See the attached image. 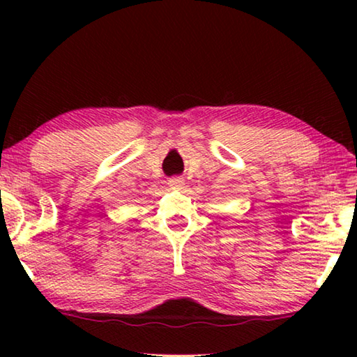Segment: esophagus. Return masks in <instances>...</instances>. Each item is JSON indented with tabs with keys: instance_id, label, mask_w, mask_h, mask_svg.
<instances>
[{
	"instance_id": "34e87169",
	"label": "esophagus",
	"mask_w": 357,
	"mask_h": 357,
	"mask_svg": "<svg viewBox=\"0 0 357 357\" xmlns=\"http://www.w3.org/2000/svg\"><path fill=\"white\" fill-rule=\"evenodd\" d=\"M184 179L183 178H179V176H174V178H172L170 181H168V185L172 187V189H174V190H181V189H184Z\"/></svg>"
}]
</instances>
